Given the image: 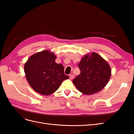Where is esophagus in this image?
<instances>
[{"mask_svg": "<svg viewBox=\"0 0 134 134\" xmlns=\"http://www.w3.org/2000/svg\"><path fill=\"white\" fill-rule=\"evenodd\" d=\"M74 78V75H73V74H70V76H69V78H70V79H72Z\"/></svg>", "mask_w": 134, "mask_h": 134, "instance_id": "obj_1", "label": "esophagus"}]
</instances>
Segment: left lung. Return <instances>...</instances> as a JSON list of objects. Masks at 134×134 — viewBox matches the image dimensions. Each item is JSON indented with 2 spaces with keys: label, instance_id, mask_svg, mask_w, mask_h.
<instances>
[{
  "label": "left lung",
  "instance_id": "8db88e82",
  "mask_svg": "<svg viewBox=\"0 0 134 134\" xmlns=\"http://www.w3.org/2000/svg\"><path fill=\"white\" fill-rule=\"evenodd\" d=\"M80 73L72 80L84 94L92 95L105 87L111 75V67L102 56L96 52L85 55L79 63Z\"/></svg>",
  "mask_w": 134,
  "mask_h": 134
}]
</instances>
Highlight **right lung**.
<instances>
[{
    "label": "right lung",
    "instance_id": "right-lung-1",
    "mask_svg": "<svg viewBox=\"0 0 134 134\" xmlns=\"http://www.w3.org/2000/svg\"><path fill=\"white\" fill-rule=\"evenodd\" d=\"M56 56L50 50H43L31 56L24 66L26 78L31 88L39 94L48 96L58 90L64 80L62 64L55 62Z\"/></svg>",
    "mask_w": 134,
    "mask_h": 134
}]
</instances>
